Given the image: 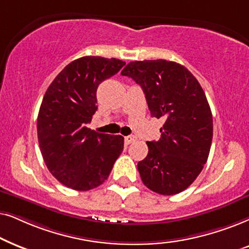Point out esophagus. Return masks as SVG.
I'll return each mask as SVG.
<instances>
[{
    "instance_id": "esophagus-1",
    "label": "esophagus",
    "mask_w": 249,
    "mask_h": 249,
    "mask_svg": "<svg viewBox=\"0 0 249 249\" xmlns=\"http://www.w3.org/2000/svg\"><path fill=\"white\" fill-rule=\"evenodd\" d=\"M134 140H135V137H133V135H128V137H125V139H124L125 143H126V144L132 143V142H133Z\"/></svg>"
}]
</instances>
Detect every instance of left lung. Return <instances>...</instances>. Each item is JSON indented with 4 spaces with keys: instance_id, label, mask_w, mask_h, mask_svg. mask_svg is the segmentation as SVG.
<instances>
[{
    "instance_id": "1",
    "label": "left lung",
    "mask_w": 249,
    "mask_h": 249,
    "mask_svg": "<svg viewBox=\"0 0 249 249\" xmlns=\"http://www.w3.org/2000/svg\"><path fill=\"white\" fill-rule=\"evenodd\" d=\"M121 74L143 90L151 117L165 118L158 141L138 163L141 180L159 195H177L196 180L206 164L213 117L198 81L184 66L163 59L132 61Z\"/></svg>"
}]
</instances>
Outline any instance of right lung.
<instances>
[{
    "mask_svg": "<svg viewBox=\"0 0 249 249\" xmlns=\"http://www.w3.org/2000/svg\"><path fill=\"white\" fill-rule=\"evenodd\" d=\"M124 61L83 57L59 72L46 90L37 117V138L51 174L78 191L107 180L124 148L122 135L98 133L86 124L97 111V89L121 71Z\"/></svg>",
    "mask_w": 249,
    "mask_h": 249,
    "instance_id": "1",
    "label": "right lung"
}]
</instances>
